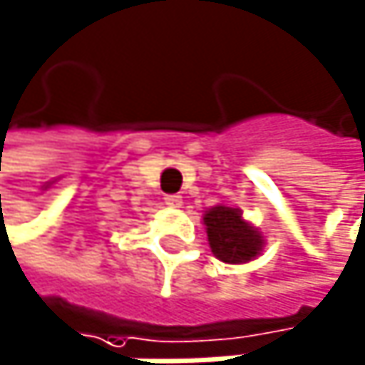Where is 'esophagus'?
I'll use <instances>...</instances> for the list:
<instances>
[{
    "label": "esophagus",
    "mask_w": 365,
    "mask_h": 365,
    "mask_svg": "<svg viewBox=\"0 0 365 365\" xmlns=\"http://www.w3.org/2000/svg\"><path fill=\"white\" fill-rule=\"evenodd\" d=\"M164 203H166L168 207H181L184 199H181L179 195H166V197H164Z\"/></svg>",
    "instance_id": "esophagus-1"
}]
</instances>
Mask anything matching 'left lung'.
Returning <instances> with one entry per match:
<instances>
[{
  "label": "left lung",
  "mask_w": 365,
  "mask_h": 365,
  "mask_svg": "<svg viewBox=\"0 0 365 365\" xmlns=\"http://www.w3.org/2000/svg\"><path fill=\"white\" fill-rule=\"evenodd\" d=\"M212 253L225 264H247L264 247L262 233L242 218L238 207L216 205L203 216Z\"/></svg>",
  "instance_id": "1"
}]
</instances>
